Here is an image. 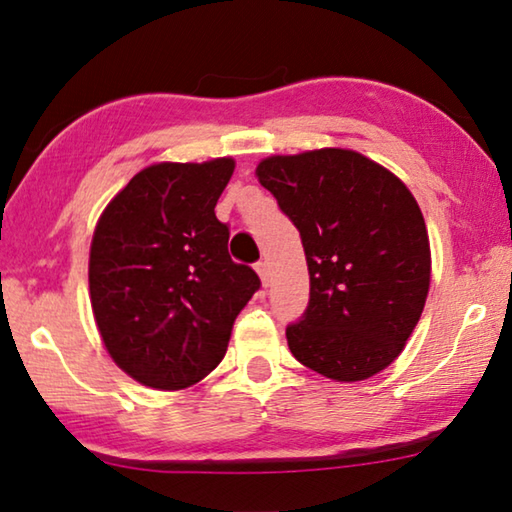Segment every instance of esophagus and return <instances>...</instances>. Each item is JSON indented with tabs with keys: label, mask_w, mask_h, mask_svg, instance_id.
Listing matches in <instances>:
<instances>
[{
	"label": "esophagus",
	"mask_w": 512,
	"mask_h": 512,
	"mask_svg": "<svg viewBox=\"0 0 512 512\" xmlns=\"http://www.w3.org/2000/svg\"><path fill=\"white\" fill-rule=\"evenodd\" d=\"M255 271L259 273V280H262L264 287H268V280H271V268H268V262H257L255 264Z\"/></svg>",
	"instance_id": "1"
}]
</instances>
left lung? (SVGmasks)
<instances>
[{
	"instance_id": "8db88e82",
	"label": "left lung",
	"mask_w": 512,
	"mask_h": 512,
	"mask_svg": "<svg viewBox=\"0 0 512 512\" xmlns=\"http://www.w3.org/2000/svg\"><path fill=\"white\" fill-rule=\"evenodd\" d=\"M257 178L300 232L309 305L287 327L302 366L361 381L400 357L429 293L427 225L400 178L366 155H273Z\"/></svg>"
}]
</instances>
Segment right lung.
<instances>
[{
	"instance_id": "1",
	"label": "right lung",
	"mask_w": 512,
	"mask_h": 512,
	"mask_svg": "<svg viewBox=\"0 0 512 512\" xmlns=\"http://www.w3.org/2000/svg\"><path fill=\"white\" fill-rule=\"evenodd\" d=\"M235 160L160 162L112 198L90 248V298L103 345L144 386L178 391L228 350L232 323L262 287L232 262L214 207Z\"/></svg>"
}]
</instances>
